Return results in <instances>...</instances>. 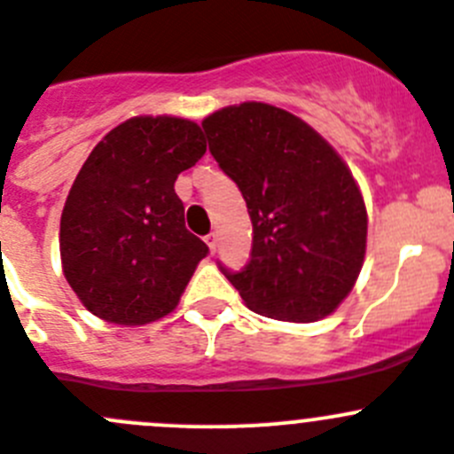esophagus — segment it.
<instances>
[{"instance_id": "esophagus-1", "label": "esophagus", "mask_w": 454, "mask_h": 454, "mask_svg": "<svg viewBox=\"0 0 454 454\" xmlns=\"http://www.w3.org/2000/svg\"><path fill=\"white\" fill-rule=\"evenodd\" d=\"M205 242H207V247H209V251H216V247H218V233H207V236H205Z\"/></svg>"}]
</instances>
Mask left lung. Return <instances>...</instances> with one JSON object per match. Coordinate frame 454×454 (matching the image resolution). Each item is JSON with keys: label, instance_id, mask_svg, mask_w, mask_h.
I'll return each instance as SVG.
<instances>
[{"label": "left lung", "instance_id": "1", "mask_svg": "<svg viewBox=\"0 0 454 454\" xmlns=\"http://www.w3.org/2000/svg\"><path fill=\"white\" fill-rule=\"evenodd\" d=\"M209 152L245 199L249 262L221 267L251 311L316 322L360 276L366 207L338 152L298 116L267 103L223 107L203 121Z\"/></svg>", "mask_w": 454, "mask_h": 454}]
</instances>
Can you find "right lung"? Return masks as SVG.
<instances>
[{
  "label": "right lung",
  "instance_id": "1",
  "mask_svg": "<svg viewBox=\"0 0 454 454\" xmlns=\"http://www.w3.org/2000/svg\"><path fill=\"white\" fill-rule=\"evenodd\" d=\"M207 145L194 121L134 116L90 152L61 214L64 276L83 307L114 325L176 309L209 247L187 231L174 192Z\"/></svg>",
  "mask_w": 454,
  "mask_h": 454
}]
</instances>
